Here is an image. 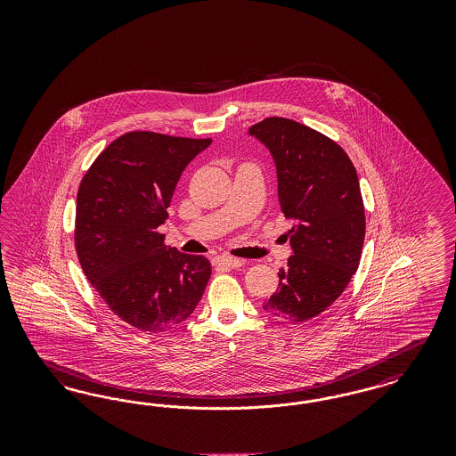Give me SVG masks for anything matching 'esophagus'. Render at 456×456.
<instances>
[{
	"mask_svg": "<svg viewBox=\"0 0 456 456\" xmlns=\"http://www.w3.org/2000/svg\"><path fill=\"white\" fill-rule=\"evenodd\" d=\"M244 263H246V261L236 258V256H227V255L214 258V265H216V266H225V268H239V266H242Z\"/></svg>",
	"mask_w": 456,
	"mask_h": 456,
	"instance_id": "esophagus-1",
	"label": "esophagus"
}]
</instances>
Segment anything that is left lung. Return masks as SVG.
Listing matches in <instances>:
<instances>
[{
    "instance_id": "1",
    "label": "left lung",
    "mask_w": 456,
    "mask_h": 456,
    "mask_svg": "<svg viewBox=\"0 0 456 456\" xmlns=\"http://www.w3.org/2000/svg\"><path fill=\"white\" fill-rule=\"evenodd\" d=\"M249 133L273 155L282 214L294 218V255L263 309L303 323L335 303L357 272L366 234L359 177L337 142L297 121L266 118Z\"/></svg>"
}]
</instances>
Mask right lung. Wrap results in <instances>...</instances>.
<instances>
[{"instance_id": "obj_1", "label": "right lung", "mask_w": 456, "mask_h": 456, "mask_svg": "<svg viewBox=\"0 0 456 456\" xmlns=\"http://www.w3.org/2000/svg\"><path fill=\"white\" fill-rule=\"evenodd\" d=\"M210 143V138L130 131L99 153L82 177L77 256L109 309L142 331L181 325L210 281V261L167 248L157 231L184 167Z\"/></svg>"}]
</instances>
